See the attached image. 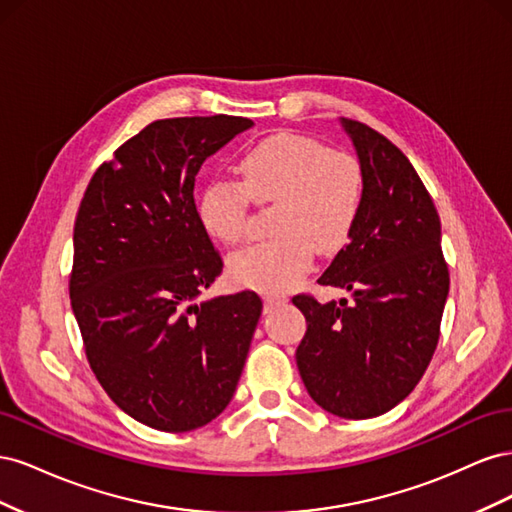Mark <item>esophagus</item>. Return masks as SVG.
Listing matches in <instances>:
<instances>
[{"label": "esophagus", "instance_id": "1", "mask_svg": "<svg viewBox=\"0 0 512 512\" xmlns=\"http://www.w3.org/2000/svg\"><path fill=\"white\" fill-rule=\"evenodd\" d=\"M282 303H286L284 294H265V314L273 312V309L280 307Z\"/></svg>", "mask_w": 512, "mask_h": 512}]
</instances>
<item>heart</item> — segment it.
Instances as JSON below:
<instances>
[{"label":"heart","instance_id":"1","mask_svg":"<svg viewBox=\"0 0 512 512\" xmlns=\"http://www.w3.org/2000/svg\"><path fill=\"white\" fill-rule=\"evenodd\" d=\"M237 183L209 181L196 198V218L224 245L245 239L250 203L275 205V237L228 258L230 280L258 290H286L312 265L314 250L333 254L350 239L363 207V168L346 151L312 136L277 132L239 158Z\"/></svg>","mask_w":512,"mask_h":512}]
</instances>
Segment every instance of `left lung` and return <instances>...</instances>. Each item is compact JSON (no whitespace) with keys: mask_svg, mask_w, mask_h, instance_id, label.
Listing matches in <instances>:
<instances>
[{"mask_svg":"<svg viewBox=\"0 0 512 512\" xmlns=\"http://www.w3.org/2000/svg\"><path fill=\"white\" fill-rule=\"evenodd\" d=\"M342 123L363 168V207L318 284L348 290L352 301L292 297L307 320L297 367L320 408L371 418L423 378L440 339L448 267L438 211L410 160L365 123Z\"/></svg>","mask_w":512,"mask_h":512,"instance_id":"1","label":"left lung"}]
</instances>
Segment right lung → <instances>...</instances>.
I'll return each mask as SVG.
<instances>
[{"label":"right lung","instance_id":"add662e5","mask_svg":"<svg viewBox=\"0 0 512 512\" xmlns=\"http://www.w3.org/2000/svg\"><path fill=\"white\" fill-rule=\"evenodd\" d=\"M252 126L230 115L153 121L98 166L76 213L70 301L89 367L153 429L211 423L241 378L262 301L243 290L196 303L224 262L196 218L194 181Z\"/></svg>","mask_w":512,"mask_h":512}]
</instances>
